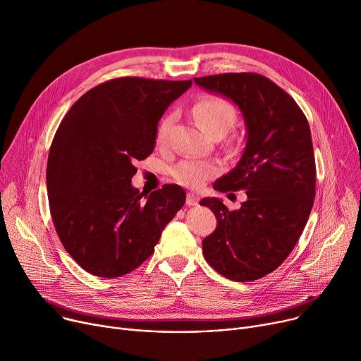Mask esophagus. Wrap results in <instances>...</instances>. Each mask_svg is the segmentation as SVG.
<instances>
[{
  "instance_id": "esophagus-1",
  "label": "esophagus",
  "mask_w": 361,
  "mask_h": 361,
  "mask_svg": "<svg viewBox=\"0 0 361 361\" xmlns=\"http://www.w3.org/2000/svg\"><path fill=\"white\" fill-rule=\"evenodd\" d=\"M185 203L187 206H196L199 203V196H196L195 193H187Z\"/></svg>"
}]
</instances>
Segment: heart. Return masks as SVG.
Wrapping results in <instances>:
<instances>
[{"label": "heart", "mask_w": 361, "mask_h": 361, "mask_svg": "<svg viewBox=\"0 0 361 361\" xmlns=\"http://www.w3.org/2000/svg\"><path fill=\"white\" fill-rule=\"evenodd\" d=\"M192 111L202 128L212 137H224L233 128L237 120V111L234 105L228 99L218 97V94H206V97L199 98ZM174 118V114H168L158 123L155 135L158 146H165L168 143ZM218 173L219 165L215 161L197 158L183 159L173 168V177L180 184L193 188L200 187L204 181L215 177Z\"/></svg>", "instance_id": "obj_1"}]
</instances>
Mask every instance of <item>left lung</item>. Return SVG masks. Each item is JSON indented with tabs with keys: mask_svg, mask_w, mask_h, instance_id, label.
<instances>
[{
	"mask_svg": "<svg viewBox=\"0 0 361 361\" xmlns=\"http://www.w3.org/2000/svg\"><path fill=\"white\" fill-rule=\"evenodd\" d=\"M196 85L231 99L243 112L247 142L237 166L214 187L245 190L247 200L230 211L219 199H203L216 230L203 256L222 276L255 281L288 257L305 230L316 195V164L307 118L290 94L257 73L195 78Z\"/></svg>",
	"mask_w": 361,
	"mask_h": 361,
	"instance_id": "left-lung-1",
	"label": "left lung"
}]
</instances>
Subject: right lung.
Returning <instances> with one entry per match:
<instances>
[{"label":"right lung","mask_w":361,"mask_h":361,"mask_svg":"<svg viewBox=\"0 0 361 361\" xmlns=\"http://www.w3.org/2000/svg\"><path fill=\"white\" fill-rule=\"evenodd\" d=\"M192 80L118 78L73 104L56 130L47 165L55 231L67 253L101 278L139 268L185 203L177 184L142 197L131 185L136 161L155 149L159 118Z\"/></svg>","instance_id":"obj_1"}]
</instances>
